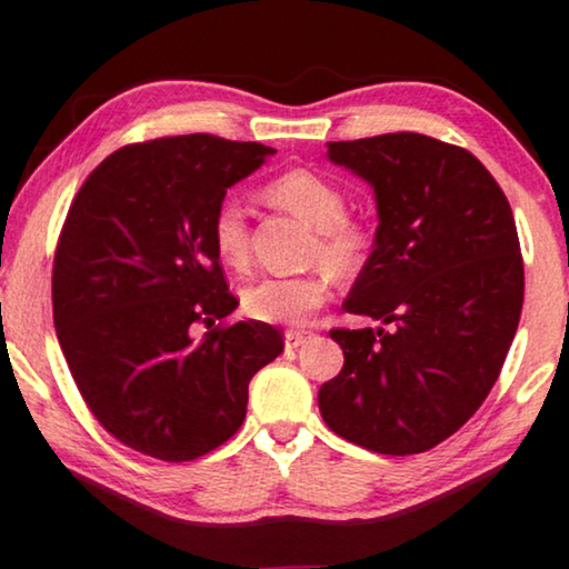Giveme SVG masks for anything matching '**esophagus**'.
I'll use <instances>...</instances> for the list:
<instances>
[{"instance_id": "34e87169", "label": "esophagus", "mask_w": 569, "mask_h": 569, "mask_svg": "<svg viewBox=\"0 0 569 569\" xmlns=\"http://www.w3.org/2000/svg\"><path fill=\"white\" fill-rule=\"evenodd\" d=\"M306 339H311V331H306V329H290V331H284V345H287V350L300 348V345H306Z\"/></svg>"}]
</instances>
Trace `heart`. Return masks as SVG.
Wrapping results in <instances>:
<instances>
[{
	"label": "heart",
	"mask_w": 569,
	"mask_h": 569,
	"mask_svg": "<svg viewBox=\"0 0 569 569\" xmlns=\"http://www.w3.org/2000/svg\"><path fill=\"white\" fill-rule=\"evenodd\" d=\"M271 201L298 213L319 230L311 250L313 261H323L339 277L363 269L371 253V232L348 219V198L342 188L311 169H292L269 186ZM213 250L227 267H246L250 256L248 211L234 196L221 198L211 217ZM329 271L298 277H261L242 292V311L267 323H302L329 300Z\"/></svg>",
	"instance_id": "obj_1"
}]
</instances>
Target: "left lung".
<instances>
[{
    "label": "left lung",
    "mask_w": 569,
    "mask_h": 569,
    "mask_svg": "<svg viewBox=\"0 0 569 569\" xmlns=\"http://www.w3.org/2000/svg\"><path fill=\"white\" fill-rule=\"evenodd\" d=\"M373 188L379 227L331 329L345 366L319 389L327 426L379 455H418L465 426L499 379L522 311L512 209L489 169L420 132L327 143Z\"/></svg>",
    "instance_id": "left-lung-1"
}]
</instances>
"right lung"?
I'll use <instances>...</instances> for the list:
<instances>
[{
	"instance_id": "obj_1",
	"label": "right lung",
	"mask_w": 569,
	"mask_h": 569,
	"mask_svg": "<svg viewBox=\"0 0 569 569\" xmlns=\"http://www.w3.org/2000/svg\"><path fill=\"white\" fill-rule=\"evenodd\" d=\"M271 153L206 132L124 146L70 206L51 274L59 348L96 420L136 452L188 462L224 445L250 379L284 350L263 321L217 327L238 298L213 209Z\"/></svg>"
}]
</instances>
